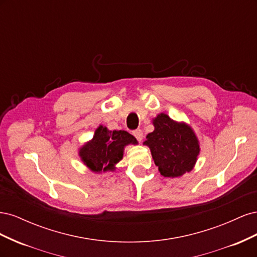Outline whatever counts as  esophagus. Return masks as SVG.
Wrapping results in <instances>:
<instances>
[{
    "instance_id": "obj_1",
    "label": "esophagus",
    "mask_w": 257,
    "mask_h": 257,
    "mask_svg": "<svg viewBox=\"0 0 257 257\" xmlns=\"http://www.w3.org/2000/svg\"><path fill=\"white\" fill-rule=\"evenodd\" d=\"M133 135L136 137V139L138 142H142L143 141V137H144V134H143V131L142 130H135L133 131Z\"/></svg>"
}]
</instances>
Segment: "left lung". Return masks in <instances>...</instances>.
<instances>
[{
	"instance_id": "obj_1",
	"label": "left lung",
	"mask_w": 257,
	"mask_h": 257,
	"mask_svg": "<svg viewBox=\"0 0 257 257\" xmlns=\"http://www.w3.org/2000/svg\"><path fill=\"white\" fill-rule=\"evenodd\" d=\"M154 131L144 145L150 148L162 176L181 177L193 169L199 154V143L191 126L160 113L153 119Z\"/></svg>"
}]
</instances>
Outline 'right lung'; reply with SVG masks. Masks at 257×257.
Masks as SVG:
<instances>
[{
	"mask_svg": "<svg viewBox=\"0 0 257 257\" xmlns=\"http://www.w3.org/2000/svg\"><path fill=\"white\" fill-rule=\"evenodd\" d=\"M137 145L136 138L125 131H109L99 125L93 138L79 149L83 164L94 173L113 170L123 158L124 147Z\"/></svg>",
	"mask_w": 257,
	"mask_h": 257,
	"instance_id": "obj_1",
	"label": "right lung"
}]
</instances>
